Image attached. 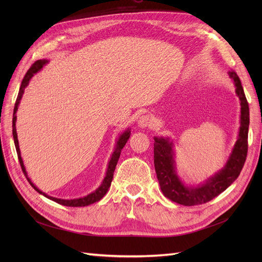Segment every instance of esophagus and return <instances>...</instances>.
I'll return each instance as SVG.
<instances>
[{
    "mask_svg": "<svg viewBox=\"0 0 262 262\" xmlns=\"http://www.w3.org/2000/svg\"><path fill=\"white\" fill-rule=\"evenodd\" d=\"M138 125L140 128H150L154 125V121L148 115H143L138 119Z\"/></svg>",
    "mask_w": 262,
    "mask_h": 262,
    "instance_id": "obj_1",
    "label": "esophagus"
}]
</instances>
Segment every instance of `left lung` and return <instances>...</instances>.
Wrapping results in <instances>:
<instances>
[{"label": "left lung", "instance_id": "left-lung-1", "mask_svg": "<svg viewBox=\"0 0 262 262\" xmlns=\"http://www.w3.org/2000/svg\"><path fill=\"white\" fill-rule=\"evenodd\" d=\"M228 75L234 83L236 95L241 101V126L232 153L220 171L203 184L186 186L176 171L172 141L169 138L154 137V166L161 190L166 198L178 204L191 207L211 201L231 186L243 169L248 149L249 106L238 75L235 71H229Z\"/></svg>", "mask_w": 262, "mask_h": 262}]
</instances>
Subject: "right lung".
<instances>
[{"label": "right lung", "instance_id": "add662e5", "mask_svg": "<svg viewBox=\"0 0 262 262\" xmlns=\"http://www.w3.org/2000/svg\"><path fill=\"white\" fill-rule=\"evenodd\" d=\"M47 63H49V61L46 60V59L36 61V62L34 63V64L30 67V69L27 71L26 75L24 76L23 81H21V85H20V89H19V92H18V96H17L16 102H15L14 114H13V138H14L15 147H16L17 156H18L19 164H20V167H21V170H23V172H24V175L26 176L28 182L31 185V187H33V188L36 190L37 192H39L40 194L45 195L46 198H48V199H50V200H52V201H54V202H57V203L62 204V205H66V207H86V205H90V204H93V203H95V202L99 201V200L101 199V198L107 193L110 185H112V181H113V178H114V171H115V168H116V166H117L119 157H120L121 149H122L123 146L125 145L126 141H128L129 138H130V134H131V131H130V130H131V129H129V128L125 129V130L120 134V136H119V138H118V140H117L116 146H115V150H114V153H113L112 157H110V161H109V163H108L106 176H105L104 180H102L101 185H100L96 190H95V191H93L92 193L87 194V195H85V196H83V198H77V199L66 200V199H59V198H54V196L48 195L47 193L42 192L41 190H39V189L33 184V181L30 180V178L28 177L25 166H24V162H23V158H21V155H20L19 144H18L17 132H16V113H17V109H18V106H19L20 99H21V97H23L24 91H25V89L28 86L30 78L34 76V74L38 73L39 71H40V70L47 64Z\"/></svg>", "mask_w": 262, "mask_h": 262}]
</instances>
